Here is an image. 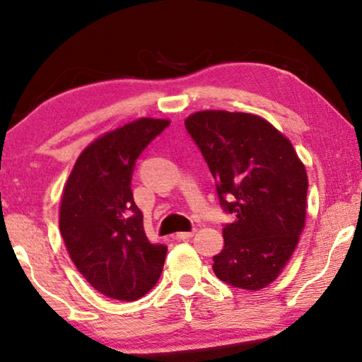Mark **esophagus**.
I'll return each mask as SVG.
<instances>
[{
  "label": "esophagus",
  "instance_id": "34e87169",
  "mask_svg": "<svg viewBox=\"0 0 362 362\" xmlns=\"http://www.w3.org/2000/svg\"><path fill=\"white\" fill-rule=\"evenodd\" d=\"M192 235H194V230H191V232H176L175 239L176 240H187V239H191Z\"/></svg>",
  "mask_w": 362,
  "mask_h": 362
}]
</instances>
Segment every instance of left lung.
<instances>
[{
  "instance_id": "left-lung-1",
  "label": "left lung",
  "mask_w": 362,
  "mask_h": 362,
  "mask_svg": "<svg viewBox=\"0 0 362 362\" xmlns=\"http://www.w3.org/2000/svg\"><path fill=\"white\" fill-rule=\"evenodd\" d=\"M185 125L214 176L221 206L235 216L222 229L214 274L235 288H265L284 272L305 229V165L288 138L254 113L202 110Z\"/></svg>"
}]
</instances>
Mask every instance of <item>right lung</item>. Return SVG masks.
Here are the masks:
<instances>
[{"mask_svg":"<svg viewBox=\"0 0 362 362\" xmlns=\"http://www.w3.org/2000/svg\"><path fill=\"white\" fill-rule=\"evenodd\" d=\"M168 125L143 117L103 133L78 155L64 185L59 229L69 257L108 298H141L163 272L168 247L148 240L130 185L136 158Z\"/></svg>","mask_w":362,"mask_h":362,"instance_id":"1","label":"right lung"}]
</instances>
